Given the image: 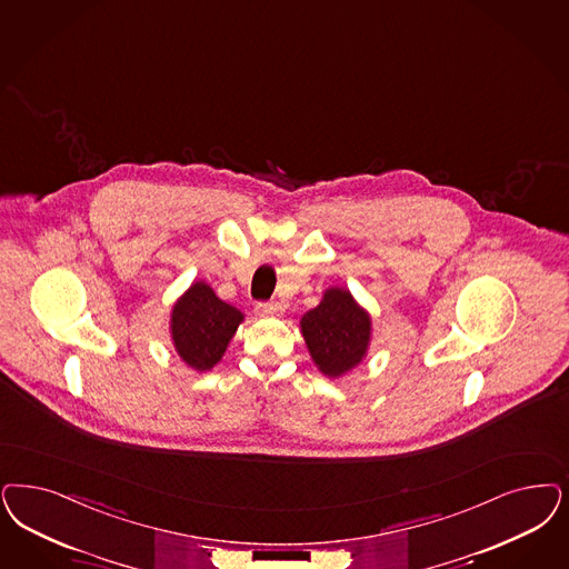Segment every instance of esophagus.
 Masks as SVG:
<instances>
[{
	"label": "esophagus",
	"mask_w": 569,
	"mask_h": 569,
	"mask_svg": "<svg viewBox=\"0 0 569 569\" xmlns=\"http://www.w3.org/2000/svg\"><path fill=\"white\" fill-rule=\"evenodd\" d=\"M256 313L258 315H281L283 313V305L277 300H264V302H256Z\"/></svg>",
	"instance_id": "esophagus-1"
}]
</instances>
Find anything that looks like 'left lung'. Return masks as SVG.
I'll return each instance as SVG.
<instances>
[{"label":"left lung","instance_id":"1","mask_svg":"<svg viewBox=\"0 0 569 569\" xmlns=\"http://www.w3.org/2000/svg\"><path fill=\"white\" fill-rule=\"evenodd\" d=\"M307 347L319 370L328 376L349 372L370 342V317L345 290H328L321 305L300 321Z\"/></svg>","mask_w":569,"mask_h":569}]
</instances>
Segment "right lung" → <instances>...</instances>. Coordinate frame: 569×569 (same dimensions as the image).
Listing matches in <instances>:
<instances>
[{
  "label": "right lung",
  "mask_w": 569,
  "mask_h": 569,
  "mask_svg": "<svg viewBox=\"0 0 569 569\" xmlns=\"http://www.w3.org/2000/svg\"><path fill=\"white\" fill-rule=\"evenodd\" d=\"M243 315L222 302L206 283H193L172 311V338L178 355L199 372L214 368Z\"/></svg>",
  "instance_id": "1"
}]
</instances>
